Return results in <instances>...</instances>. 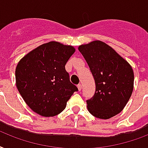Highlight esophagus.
Instances as JSON below:
<instances>
[{
	"mask_svg": "<svg viewBox=\"0 0 148 148\" xmlns=\"http://www.w3.org/2000/svg\"><path fill=\"white\" fill-rule=\"evenodd\" d=\"M77 88H78V90H79V91H81V90H82V85L78 84L77 85Z\"/></svg>",
	"mask_w": 148,
	"mask_h": 148,
	"instance_id": "esophagus-1",
	"label": "esophagus"
}]
</instances>
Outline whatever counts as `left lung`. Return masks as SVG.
<instances>
[{"mask_svg":"<svg viewBox=\"0 0 148 148\" xmlns=\"http://www.w3.org/2000/svg\"><path fill=\"white\" fill-rule=\"evenodd\" d=\"M90 67L96 84L94 95L87 99L92 116L109 119L122 111L134 89V72L126 60L110 46L95 41L79 47Z\"/></svg>","mask_w":148,"mask_h":148,"instance_id":"obj_1","label":"left lung"}]
</instances>
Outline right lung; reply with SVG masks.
Here are the masks:
<instances>
[{
    "mask_svg": "<svg viewBox=\"0 0 148 148\" xmlns=\"http://www.w3.org/2000/svg\"><path fill=\"white\" fill-rule=\"evenodd\" d=\"M74 52L73 46L50 42L30 51L18 62L17 88L34 112L42 116L58 115L73 92H77L65 68Z\"/></svg>",
    "mask_w": 148,
    "mask_h": 148,
    "instance_id": "right-lung-1",
    "label": "right lung"
}]
</instances>
